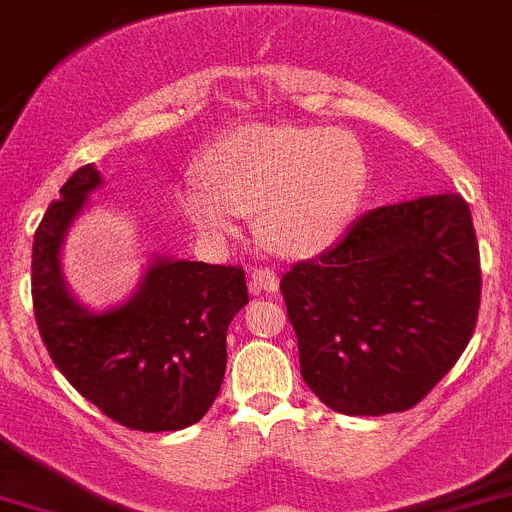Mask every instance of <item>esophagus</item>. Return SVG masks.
I'll list each match as a JSON object with an SVG mask.
<instances>
[{"label": "esophagus", "mask_w": 512, "mask_h": 512, "mask_svg": "<svg viewBox=\"0 0 512 512\" xmlns=\"http://www.w3.org/2000/svg\"><path fill=\"white\" fill-rule=\"evenodd\" d=\"M280 285L278 272L272 270V267H255L252 270V278H250V290L252 293H275Z\"/></svg>", "instance_id": "1"}]
</instances>
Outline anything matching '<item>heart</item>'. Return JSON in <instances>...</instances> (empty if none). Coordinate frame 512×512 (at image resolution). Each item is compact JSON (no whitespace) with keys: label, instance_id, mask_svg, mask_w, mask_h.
I'll return each mask as SVG.
<instances>
[{"label":"heart","instance_id":"heart-1","mask_svg":"<svg viewBox=\"0 0 512 512\" xmlns=\"http://www.w3.org/2000/svg\"><path fill=\"white\" fill-rule=\"evenodd\" d=\"M194 174L181 202L212 237L260 212L257 232L272 250L308 257L331 247L364 194L369 164L361 143L323 126H250L229 133Z\"/></svg>","mask_w":512,"mask_h":512}]
</instances>
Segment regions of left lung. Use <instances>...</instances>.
I'll list each match as a JSON object with an SVG mask.
<instances>
[{"instance_id": "obj_1", "label": "left lung", "mask_w": 512, "mask_h": 512, "mask_svg": "<svg viewBox=\"0 0 512 512\" xmlns=\"http://www.w3.org/2000/svg\"><path fill=\"white\" fill-rule=\"evenodd\" d=\"M480 290V247L460 194L371 209L280 280L300 374L348 417L417 407L470 343Z\"/></svg>"}]
</instances>
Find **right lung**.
<instances>
[{
	"label": "right lung",
	"instance_id": "1",
	"mask_svg": "<svg viewBox=\"0 0 512 512\" xmlns=\"http://www.w3.org/2000/svg\"><path fill=\"white\" fill-rule=\"evenodd\" d=\"M100 174L85 164L47 207L32 245V308L52 364L105 417L174 432L209 412L227 369V328L247 305L242 265L156 260L126 305L88 313L60 272V245Z\"/></svg>",
	"mask_w": 512,
	"mask_h": 512
}]
</instances>
